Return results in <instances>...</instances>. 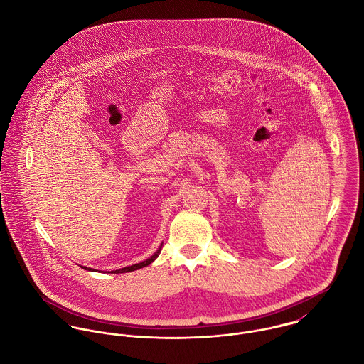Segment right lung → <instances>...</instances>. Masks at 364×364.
<instances>
[{"label": "right lung", "instance_id": "1", "mask_svg": "<svg viewBox=\"0 0 364 364\" xmlns=\"http://www.w3.org/2000/svg\"><path fill=\"white\" fill-rule=\"evenodd\" d=\"M162 247V245H161ZM161 247L158 248V251H156V254L153 255V257H150L149 259L143 260V262H140V263H136V264H132V266H126V267H122V269H119V270H113L112 273H127V272H133V270H137V269H141V267H146V266H149L151 262H154L156 259V257L159 255V252H161ZM84 267V266H82ZM85 270H94V269H88V267H84Z\"/></svg>", "mask_w": 364, "mask_h": 364}]
</instances>
